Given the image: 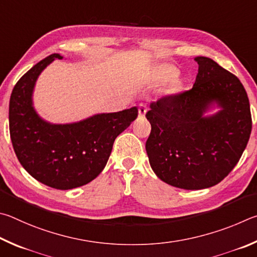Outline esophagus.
Listing matches in <instances>:
<instances>
[{
	"mask_svg": "<svg viewBox=\"0 0 257 257\" xmlns=\"http://www.w3.org/2000/svg\"><path fill=\"white\" fill-rule=\"evenodd\" d=\"M147 110H148V108L146 105H143V103H140V105H139V116L140 117L145 116Z\"/></svg>",
	"mask_w": 257,
	"mask_h": 257,
	"instance_id": "esophagus-1",
	"label": "esophagus"
}]
</instances>
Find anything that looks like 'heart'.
Returning <instances> with one entry per match:
<instances>
[{"mask_svg": "<svg viewBox=\"0 0 257 257\" xmlns=\"http://www.w3.org/2000/svg\"><path fill=\"white\" fill-rule=\"evenodd\" d=\"M158 73L164 79H170L176 74V69L172 65H161L158 70Z\"/></svg>", "mask_w": 257, "mask_h": 257, "instance_id": "b5f03b06", "label": "heart"}]
</instances>
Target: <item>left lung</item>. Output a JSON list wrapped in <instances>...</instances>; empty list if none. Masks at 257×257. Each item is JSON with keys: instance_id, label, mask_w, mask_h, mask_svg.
I'll list each match as a JSON object with an SVG mask.
<instances>
[{"instance_id": "left-lung-1", "label": "left lung", "mask_w": 257, "mask_h": 257, "mask_svg": "<svg viewBox=\"0 0 257 257\" xmlns=\"http://www.w3.org/2000/svg\"><path fill=\"white\" fill-rule=\"evenodd\" d=\"M195 83L186 91L150 103L151 132L146 149L161 181L184 190L217 185L239 161L251 132L249 100L235 74L199 56ZM215 101L222 110L203 112Z\"/></svg>"}]
</instances>
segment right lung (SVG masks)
I'll use <instances>...</instances> for the list:
<instances>
[{
    "label": "right lung",
    "instance_id": "add662e5",
    "mask_svg": "<svg viewBox=\"0 0 257 257\" xmlns=\"http://www.w3.org/2000/svg\"><path fill=\"white\" fill-rule=\"evenodd\" d=\"M60 54L44 58L21 76L12 90L9 126L18 160L38 182L56 190L85 185L102 172L115 139L137 118V107L98 114L79 123L55 125L43 120L33 107L38 75Z\"/></svg>",
    "mask_w": 257,
    "mask_h": 257
}]
</instances>
